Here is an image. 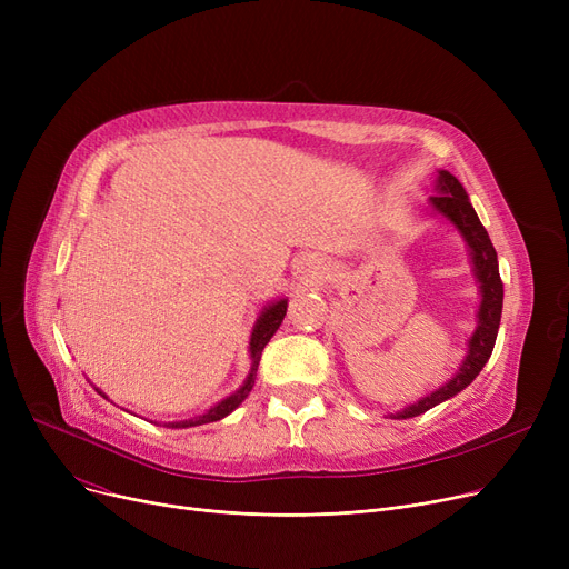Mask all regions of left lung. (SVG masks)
<instances>
[{
	"label": "left lung",
	"mask_w": 569,
	"mask_h": 569,
	"mask_svg": "<svg viewBox=\"0 0 569 569\" xmlns=\"http://www.w3.org/2000/svg\"><path fill=\"white\" fill-rule=\"evenodd\" d=\"M429 204L436 214L450 221L466 239V244L470 249V258H472L475 279L480 281L482 302H480V311H477V327L468 341V355L461 362L457 376L447 380L442 387H438L436 392L422 397L417 403H410L403 410L392 412L390 415L392 420H408V417L422 415L429 408H433L447 399H452L455 395L466 390V387L477 376H480V371L489 362L491 350L496 346L498 327H500L502 281H500V272H498V256H496V249L489 239V232L485 230L480 217H477V212L468 200L466 189L461 187V182L452 172L438 170L436 193L429 198Z\"/></svg>",
	"instance_id": "8db88e82"
}]
</instances>
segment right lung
<instances>
[{
	"label": "right lung",
	"instance_id": "add662e5",
	"mask_svg": "<svg viewBox=\"0 0 569 569\" xmlns=\"http://www.w3.org/2000/svg\"><path fill=\"white\" fill-rule=\"evenodd\" d=\"M286 309H288V300H277L272 305H267L256 325H253V332H251V341H249V352H251V371L244 380V385L239 387V390L230 397H226L223 401H219L214 408H209L207 412L198 415V417H191V420H184V422H168L163 427H170V429H187V427H200V425H209V422H217V420H223L226 415H230L239 403H242L249 392L253 390V382H256V371H258V365H260V355H262V348L269 343V339L274 337V332L279 330V325L283 322V316H286ZM101 397H106L101 390H97ZM108 399V397H106Z\"/></svg>",
	"mask_w": 569,
	"mask_h": 569
}]
</instances>
